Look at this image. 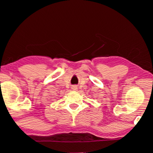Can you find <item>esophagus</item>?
Here are the masks:
<instances>
[{"label": "esophagus", "mask_w": 153, "mask_h": 153, "mask_svg": "<svg viewBox=\"0 0 153 153\" xmlns=\"http://www.w3.org/2000/svg\"><path fill=\"white\" fill-rule=\"evenodd\" d=\"M72 90H74V91H76V90L77 89V86L76 85H72Z\"/></svg>", "instance_id": "esophagus-1"}]
</instances>
